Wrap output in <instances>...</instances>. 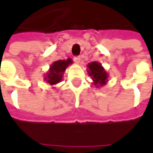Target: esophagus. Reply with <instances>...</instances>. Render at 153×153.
Wrapping results in <instances>:
<instances>
[{
	"mask_svg": "<svg viewBox=\"0 0 153 153\" xmlns=\"http://www.w3.org/2000/svg\"><path fill=\"white\" fill-rule=\"evenodd\" d=\"M73 60L76 64H79L80 61H81V58H80L79 56H76V57L73 58Z\"/></svg>",
	"mask_w": 153,
	"mask_h": 153,
	"instance_id": "34e87169",
	"label": "esophagus"
}]
</instances>
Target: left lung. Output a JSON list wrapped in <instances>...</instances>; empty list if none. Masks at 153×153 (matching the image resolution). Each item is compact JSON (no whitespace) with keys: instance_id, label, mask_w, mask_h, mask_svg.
I'll list each match as a JSON object with an SVG mask.
<instances>
[{"instance_id":"8db88e82","label":"left lung","mask_w":153,"mask_h":153,"mask_svg":"<svg viewBox=\"0 0 153 153\" xmlns=\"http://www.w3.org/2000/svg\"><path fill=\"white\" fill-rule=\"evenodd\" d=\"M88 73L92 77L93 83L96 88H100L105 86L108 82V73L105 71L102 65L96 61L88 63Z\"/></svg>"}]
</instances>
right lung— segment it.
<instances>
[{
  "mask_svg": "<svg viewBox=\"0 0 153 153\" xmlns=\"http://www.w3.org/2000/svg\"><path fill=\"white\" fill-rule=\"evenodd\" d=\"M72 63L73 62L71 58H68L65 60L59 59L53 62L50 65L48 72L44 76V80L46 81V82L51 86L56 85L57 83L60 82L66 68Z\"/></svg>",
  "mask_w": 153,
  "mask_h": 153,
  "instance_id": "add662e5",
  "label": "right lung"
}]
</instances>
